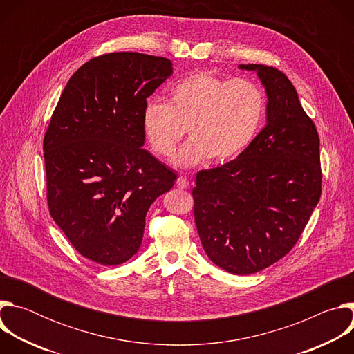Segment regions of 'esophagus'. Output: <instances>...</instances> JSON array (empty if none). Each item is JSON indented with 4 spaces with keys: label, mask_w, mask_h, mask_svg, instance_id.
<instances>
[{
    "label": "esophagus",
    "mask_w": 354,
    "mask_h": 354,
    "mask_svg": "<svg viewBox=\"0 0 354 354\" xmlns=\"http://www.w3.org/2000/svg\"><path fill=\"white\" fill-rule=\"evenodd\" d=\"M176 186H178L179 189H187V187L190 186V183H189V180H187L186 178L179 176V178L176 179Z\"/></svg>",
    "instance_id": "esophagus-1"
}]
</instances>
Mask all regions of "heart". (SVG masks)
Returning <instances> with one entry per match:
<instances>
[{
    "mask_svg": "<svg viewBox=\"0 0 354 354\" xmlns=\"http://www.w3.org/2000/svg\"><path fill=\"white\" fill-rule=\"evenodd\" d=\"M266 111L263 89L248 78L225 80L194 73L169 91V102L148 100L142 109L145 137L162 157H169L186 133L190 140L174 164L192 168L239 156L261 130Z\"/></svg>",
    "mask_w": 354,
    "mask_h": 354,
    "instance_id": "heart-1",
    "label": "heart"
}]
</instances>
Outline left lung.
<instances>
[{
    "label": "left lung",
    "instance_id": "1",
    "mask_svg": "<svg viewBox=\"0 0 354 354\" xmlns=\"http://www.w3.org/2000/svg\"><path fill=\"white\" fill-rule=\"evenodd\" d=\"M255 71L268 96L266 126L223 167L200 171L194 221L209 259L232 274L261 272L295 245L321 197L319 137L279 70Z\"/></svg>",
    "mask_w": 354,
    "mask_h": 354
}]
</instances>
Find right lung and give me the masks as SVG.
I'll list each match as a JSON object with an SVG mask.
<instances>
[{
	"label": "right lung",
	"mask_w": 354,
	"mask_h": 354,
	"mask_svg": "<svg viewBox=\"0 0 354 354\" xmlns=\"http://www.w3.org/2000/svg\"><path fill=\"white\" fill-rule=\"evenodd\" d=\"M174 74L171 60L120 52L95 57L67 82L44 136L47 203L82 257L127 262L151 205L176 175L142 148L147 97Z\"/></svg>",
	"instance_id": "obj_1"
}]
</instances>
